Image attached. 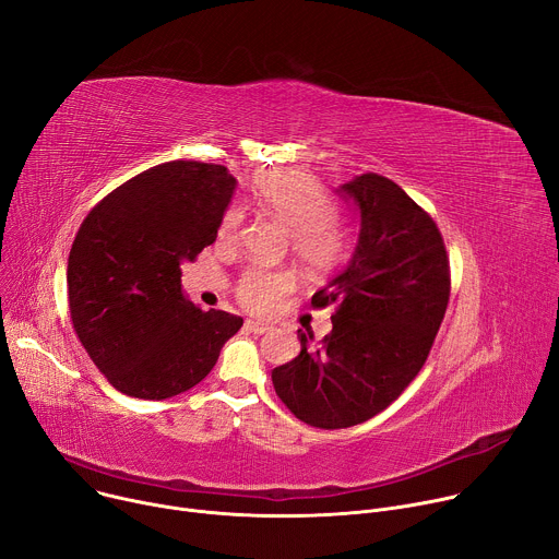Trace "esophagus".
<instances>
[{
    "mask_svg": "<svg viewBox=\"0 0 559 559\" xmlns=\"http://www.w3.org/2000/svg\"><path fill=\"white\" fill-rule=\"evenodd\" d=\"M245 330L251 334H265L270 332V325L263 321H245Z\"/></svg>",
    "mask_w": 559,
    "mask_h": 559,
    "instance_id": "obj_1",
    "label": "esophagus"
}]
</instances>
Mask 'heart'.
I'll return each mask as SVG.
<instances>
[{"label": "heart", "mask_w": 559, "mask_h": 559, "mask_svg": "<svg viewBox=\"0 0 559 559\" xmlns=\"http://www.w3.org/2000/svg\"><path fill=\"white\" fill-rule=\"evenodd\" d=\"M253 193L261 210L274 218L289 238V249L310 274L334 270L349 249L347 227L334 218V202L328 191L300 171H267L257 178ZM242 225V212H225L218 238L234 242ZM296 285L289 270L249 267L236 283V298L251 312L272 310Z\"/></svg>", "instance_id": "obj_1"}]
</instances>
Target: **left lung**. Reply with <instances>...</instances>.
I'll return each mask as SVG.
<instances>
[{
  "mask_svg": "<svg viewBox=\"0 0 559 559\" xmlns=\"http://www.w3.org/2000/svg\"><path fill=\"white\" fill-rule=\"evenodd\" d=\"M361 214L349 265L312 296L334 306L332 332L272 370L289 413L314 428L364 424L424 368L450 298V263L437 223L396 182L364 174L341 187ZM310 333V332H308Z\"/></svg>",
  "mask_w": 559,
  "mask_h": 559,
  "instance_id": "left-lung-1",
  "label": "left lung"
}]
</instances>
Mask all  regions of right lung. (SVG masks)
Here are the masks:
<instances>
[{"mask_svg":"<svg viewBox=\"0 0 559 559\" xmlns=\"http://www.w3.org/2000/svg\"><path fill=\"white\" fill-rule=\"evenodd\" d=\"M236 178L223 165L151 167L88 212L69 253V310L91 361L127 396L160 401L205 379L242 319L185 298L180 263L218 236Z\"/></svg>","mask_w":559,"mask_h":559,"instance_id":"obj_1","label":"right lung"}]
</instances>
